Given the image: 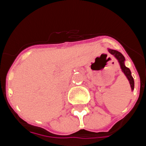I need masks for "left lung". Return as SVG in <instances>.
<instances>
[{
    "label": "left lung",
    "instance_id": "1",
    "mask_svg": "<svg viewBox=\"0 0 146 146\" xmlns=\"http://www.w3.org/2000/svg\"><path fill=\"white\" fill-rule=\"evenodd\" d=\"M108 52L110 53L113 55L115 58L118 60V63H119V65L120 67H121V70L122 72H123V74L126 75V78L128 79L129 82V84L130 86H131V91H133L134 90V87H135V82H134V79L132 76H131V71L129 68L125 66L124 64V62H125V58L122 54L120 52L117 51V50H111V49H109L108 48Z\"/></svg>",
    "mask_w": 146,
    "mask_h": 146
}]
</instances>
